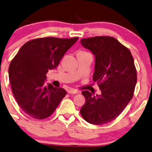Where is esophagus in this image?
<instances>
[{"label":"esophagus","instance_id":"34e87169","mask_svg":"<svg viewBox=\"0 0 152 152\" xmlns=\"http://www.w3.org/2000/svg\"><path fill=\"white\" fill-rule=\"evenodd\" d=\"M67 92H68V94H78V91L74 88H69L68 91H67Z\"/></svg>","mask_w":152,"mask_h":152}]
</instances>
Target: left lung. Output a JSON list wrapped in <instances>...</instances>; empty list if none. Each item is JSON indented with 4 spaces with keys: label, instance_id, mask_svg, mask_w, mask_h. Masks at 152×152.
Wrapping results in <instances>:
<instances>
[{
    "label": "left lung",
    "instance_id": "obj_1",
    "mask_svg": "<svg viewBox=\"0 0 152 152\" xmlns=\"http://www.w3.org/2000/svg\"><path fill=\"white\" fill-rule=\"evenodd\" d=\"M81 43L96 57L93 80L101 95L83 91L86 103L80 113L89 123L103 125L118 118L132 98L137 83L134 58L129 49L113 37L83 38Z\"/></svg>",
    "mask_w": 152,
    "mask_h": 152
}]
</instances>
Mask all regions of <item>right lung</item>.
Returning a JSON list of instances; mask_svg holds the SVG:
<instances>
[{"label":"right lung","instance_id":"right-lung-1","mask_svg":"<svg viewBox=\"0 0 152 152\" xmlns=\"http://www.w3.org/2000/svg\"><path fill=\"white\" fill-rule=\"evenodd\" d=\"M78 39L37 38L24 44L12 58L8 69L12 94L29 116L37 120L48 118L66 95L62 88L45 86V81L48 71L57 66Z\"/></svg>","mask_w":152,"mask_h":152}]
</instances>
